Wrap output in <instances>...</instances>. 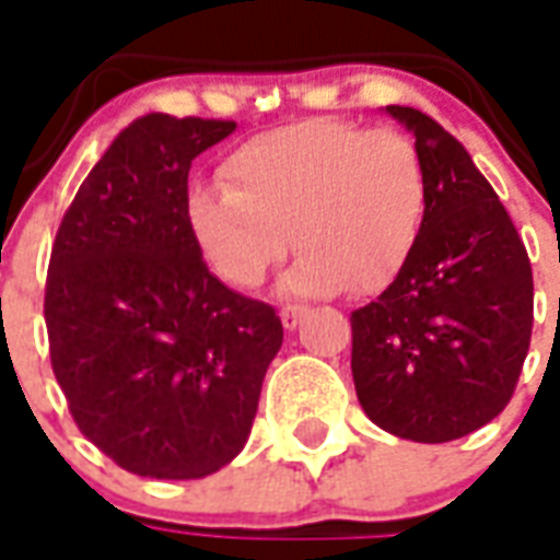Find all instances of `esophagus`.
<instances>
[{
    "mask_svg": "<svg viewBox=\"0 0 560 560\" xmlns=\"http://www.w3.org/2000/svg\"><path fill=\"white\" fill-rule=\"evenodd\" d=\"M305 312H308L305 305H284V308H281V323H284V329H296L302 317H305Z\"/></svg>",
    "mask_w": 560,
    "mask_h": 560,
    "instance_id": "34e87169",
    "label": "esophagus"
}]
</instances>
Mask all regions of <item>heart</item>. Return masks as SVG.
Wrapping results in <instances>:
<instances>
[{
  "mask_svg": "<svg viewBox=\"0 0 560 560\" xmlns=\"http://www.w3.org/2000/svg\"><path fill=\"white\" fill-rule=\"evenodd\" d=\"M222 186H198L186 222L228 288L252 291L291 248L281 288L296 296L383 291L404 269L428 210L416 142L308 118L260 132L222 163Z\"/></svg>",
  "mask_w": 560,
  "mask_h": 560,
  "instance_id": "b5f03b06",
  "label": "heart"
}]
</instances>
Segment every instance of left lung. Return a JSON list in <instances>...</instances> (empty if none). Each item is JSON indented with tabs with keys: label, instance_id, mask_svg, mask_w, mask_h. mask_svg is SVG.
Masks as SVG:
<instances>
[{
	"label": "left lung",
	"instance_id": "left-lung-1",
	"mask_svg": "<svg viewBox=\"0 0 560 560\" xmlns=\"http://www.w3.org/2000/svg\"><path fill=\"white\" fill-rule=\"evenodd\" d=\"M385 112L416 136L428 210L395 281L350 314V368L376 428L451 442L511 404L532 343V264L469 151L424 112Z\"/></svg>",
	"mask_w": 560,
	"mask_h": 560
}]
</instances>
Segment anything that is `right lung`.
Returning <instances> with one entry per match:
<instances>
[{
	"mask_svg": "<svg viewBox=\"0 0 560 560\" xmlns=\"http://www.w3.org/2000/svg\"><path fill=\"white\" fill-rule=\"evenodd\" d=\"M234 121L151 112L118 132L61 219L44 317L82 436L121 469L207 478L252 433L276 308L207 269L186 222L189 165Z\"/></svg>",
	"mask_w": 560,
	"mask_h": 560,
	"instance_id": "right-lung-1",
	"label": "right lung"
}]
</instances>
